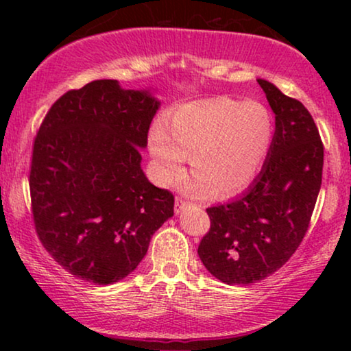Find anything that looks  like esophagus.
<instances>
[{
	"mask_svg": "<svg viewBox=\"0 0 351 351\" xmlns=\"http://www.w3.org/2000/svg\"><path fill=\"white\" fill-rule=\"evenodd\" d=\"M185 206H186V201L182 199L180 196H177V198H176V213H180V210L184 209Z\"/></svg>",
	"mask_w": 351,
	"mask_h": 351,
	"instance_id": "esophagus-1",
	"label": "esophagus"
}]
</instances>
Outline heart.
I'll list each match as a JSON object with an SVG mask.
<instances>
[{
    "label": "heart",
    "mask_w": 351,
    "mask_h": 351,
    "mask_svg": "<svg viewBox=\"0 0 351 351\" xmlns=\"http://www.w3.org/2000/svg\"><path fill=\"white\" fill-rule=\"evenodd\" d=\"M275 137V123L265 105L215 97L185 104L166 123L148 132V150L162 185L174 182L190 153L195 171L186 182L193 193L213 189L215 196L243 190L262 169Z\"/></svg>",
    "instance_id": "obj_1"
}]
</instances>
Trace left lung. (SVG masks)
Masks as SVG:
<instances>
[{
  "label": "left lung",
  "instance_id": "1",
  "mask_svg": "<svg viewBox=\"0 0 351 351\" xmlns=\"http://www.w3.org/2000/svg\"><path fill=\"white\" fill-rule=\"evenodd\" d=\"M275 113V137L261 174L241 196L208 208L210 228L198 256L225 285L265 280L304 239L323 177L318 128L299 100L257 80Z\"/></svg>",
  "mask_w": 351,
  "mask_h": 351
}]
</instances>
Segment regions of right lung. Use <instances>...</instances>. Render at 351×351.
Wrapping results in <instances>:
<instances>
[{
  "mask_svg": "<svg viewBox=\"0 0 351 351\" xmlns=\"http://www.w3.org/2000/svg\"><path fill=\"white\" fill-rule=\"evenodd\" d=\"M160 105L150 89L90 81L62 95L38 131L30 169L35 228L52 258L80 280L126 278L174 215V196L141 166Z\"/></svg>",
  "mask_w": 351,
  "mask_h": 351,
  "instance_id": "obj_1",
  "label": "right lung"
}]
</instances>
